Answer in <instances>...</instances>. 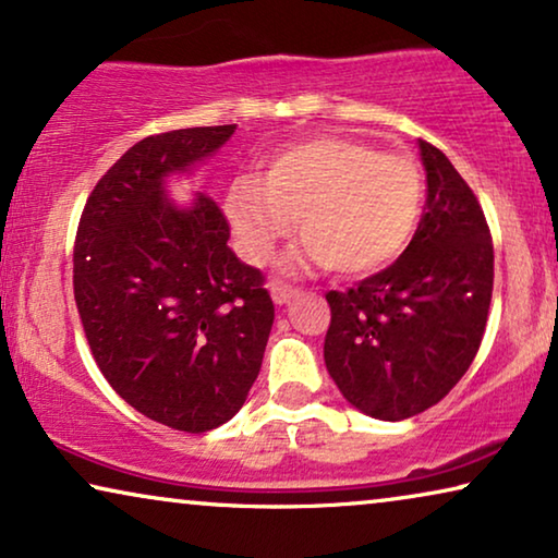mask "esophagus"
Here are the masks:
<instances>
[{
    "mask_svg": "<svg viewBox=\"0 0 558 558\" xmlns=\"http://www.w3.org/2000/svg\"><path fill=\"white\" fill-rule=\"evenodd\" d=\"M296 296V289L287 287V284H271V300L274 304H279V307H284Z\"/></svg>",
    "mask_w": 558,
    "mask_h": 558,
    "instance_id": "1",
    "label": "esophagus"
}]
</instances>
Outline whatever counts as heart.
Listing matches in <instances>:
<instances>
[{
	"instance_id": "b5f03b06",
	"label": "heart",
	"mask_w": 558,
	"mask_h": 558,
	"mask_svg": "<svg viewBox=\"0 0 558 558\" xmlns=\"http://www.w3.org/2000/svg\"><path fill=\"white\" fill-rule=\"evenodd\" d=\"M424 178L414 159L384 155L348 136H315L277 151L264 178H241L226 197L235 246L266 264L302 216L304 243L289 269L332 266L368 277L393 262L414 235Z\"/></svg>"
}]
</instances>
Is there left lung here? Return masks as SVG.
<instances>
[{
    "mask_svg": "<svg viewBox=\"0 0 558 558\" xmlns=\"http://www.w3.org/2000/svg\"><path fill=\"white\" fill-rule=\"evenodd\" d=\"M426 205L388 269L327 292L325 365L350 407L380 422L422 414L452 391L483 342L493 239L454 165L418 140Z\"/></svg>",
    "mask_w": 558,
    "mask_h": 558,
    "instance_id": "8db88e82",
    "label": "left lung"
}]
</instances>
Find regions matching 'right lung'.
Masks as SVG:
<instances>
[{"label":"right lung","mask_w":558,"mask_h":558,"mask_svg":"<svg viewBox=\"0 0 558 558\" xmlns=\"http://www.w3.org/2000/svg\"><path fill=\"white\" fill-rule=\"evenodd\" d=\"M235 124L147 136L98 180L73 251L83 332L113 391L140 414L201 434L239 414L262 371L274 302L228 246L220 205L167 195Z\"/></svg>","instance_id":"add662e5"}]
</instances>
